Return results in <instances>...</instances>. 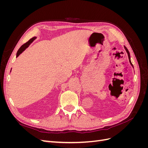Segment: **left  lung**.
I'll return each instance as SVG.
<instances>
[{"label": "left lung", "instance_id": "1", "mask_svg": "<svg viewBox=\"0 0 148 148\" xmlns=\"http://www.w3.org/2000/svg\"><path fill=\"white\" fill-rule=\"evenodd\" d=\"M125 50H126V51H127V53H128V59H129V61H130V64H131V65L133 66V64H132V62H131V60H130V52H129V51H128V50L127 49V48L125 46Z\"/></svg>", "mask_w": 148, "mask_h": 148}]
</instances>
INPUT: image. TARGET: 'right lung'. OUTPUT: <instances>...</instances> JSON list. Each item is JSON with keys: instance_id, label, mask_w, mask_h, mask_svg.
Wrapping results in <instances>:
<instances>
[{"instance_id": "1", "label": "right lung", "mask_w": 148, "mask_h": 148, "mask_svg": "<svg viewBox=\"0 0 148 148\" xmlns=\"http://www.w3.org/2000/svg\"><path fill=\"white\" fill-rule=\"evenodd\" d=\"M35 39H36V37H33V38L30 39L28 42H26L25 44H24L23 45H22V46L20 47V48L18 49V52H17V53H16V57H18V56L20 54V53L23 52L25 50L26 48H27V47L29 46V44H30L31 42H32Z\"/></svg>"}]
</instances>
